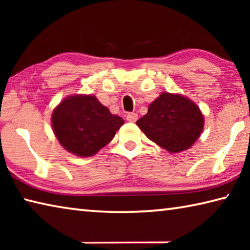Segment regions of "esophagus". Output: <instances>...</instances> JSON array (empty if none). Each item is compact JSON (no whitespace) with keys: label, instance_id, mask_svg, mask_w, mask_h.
Wrapping results in <instances>:
<instances>
[{"label":"esophagus","instance_id":"obj_1","mask_svg":"<svg viewBox=\"0 0 250 250\" xmlns=\"http://www.w3.org/2000/svg\"><path fill=\"white\" fill-rule=\"evenodd\" d=\"M126 120L129 122H135L138 120V115L134 112H129L128 115H126Z\"/></svg>","mask_w":250,"mask_h":250}]
</instances>
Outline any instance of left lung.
<instances>
[{
  "instance_id": "1",
  "label": "left lung",
  "mask_w": 250,
  "mask_h": 250,
  "mask_svg": "<svg viewBox=\"0 0 250 250\" xmlns=\"http://www.w3.org/2000/svg\"><path fill=\"white\" fill-rule=\"evenodd\" d=\"M137 125L151 141L170 153L188 150L200 138L204 117L197 104L179 94L162 92L149 104Z\"/></svg>"
}]
</instances>
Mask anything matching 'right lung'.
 Here are the masks:
<instances>
[{"label":"right lung","instance_id":"add662e5","mask_svg":"<svg viewBox=\"0 0 250 250\" xmlns=\"http://www.w3.org/2000/svg\"><path fill=\"white\" fill-rule=\"evenodd\" d=\"M125 124L91 95L69 96L54 109L52 125L61 146L70 153L88 158L112 140Z\"/></svg>","mask_w":250,"mask_h":250}]
</instances>
